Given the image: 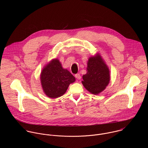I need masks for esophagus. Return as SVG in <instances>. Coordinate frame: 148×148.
Instances as JSON below:
<instances>
[{
    "instance_id": "1",
    "label": "esophagus",
    "mask_w": 148,
    "mask_h": 148,
    "mask_svg": "<svg viewBox=\"0 0 148 148\" xmlns=\"http://www.w3.org/2000/svg\"><path fill=\"white\" fill-rule=\"evenodd\" d=\"M75 77L77 79H81V76H80V75L79 74V73H77V74H76L75 75Z\"/></svg>"
}]
</instances>
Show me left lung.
<instances>
[{
    "instance_id": "left-lung-1",
    "label": "left lung",
    "mask_w": 148,
    "mask_h": 148,
    "mask_svg": "<svg viewBox=\"0 0 148 148\" xmlns=\"http://www.w3.org/2000/svg\"><path fill=\"white\" fill-rule=\"evenodd\" d=\"M86 71V73L83 76V84L93 94L100 93L110 80L109 69L100 56L97 55L89 58Z\"/></svg>"
}]
</instances>
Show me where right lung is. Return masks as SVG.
Instances as JSON below:
<instances>
[{
	"label": "right lung",
	"mask_w": 148,
	"mask_h": 148,
	"mask_svg": "<svg viewBox=\"0 0 148 148\" xmlns=\"http://www.w3.org/2000/svg\"><path fill=\"white\" fill-rule=\"evenodd\" d=\"M41 83L45 94L50 98H57L65 93L69 85L75 81V77L62 68L58 59L53 60L42 69Z\"/></svg>",
	"instance_id": "add662e5"
}]
</instances>
